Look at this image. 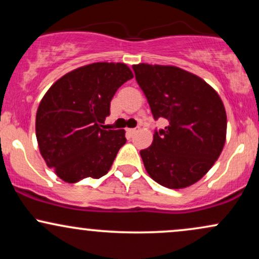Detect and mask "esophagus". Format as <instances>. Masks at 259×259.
I'll list each match as a JSON object with an SVG mask.
<instances>
[{
    "label": "esophagus",
    "instance_id": "1",
    "mask_svg": "<svg viewBox=\"0 0 259 259\" xmlns=\"http://www.w3.org/2000/svg\"><path fill=\"white\" fill-rule=\"evenodd\" d=\"M136 130H138V129H126V133L129 134L130 136H132L133 134H135V133H136Z\"/></svg>",
    "mask_w": 259,
    "mask_h": 259
}]
</instances>
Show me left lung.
Segmentation results:
<instances>
[{
    "label": "left lung",
    "mask_w": 259,
    "mask_h": 259,
    "mask_svg": "<svg viewBox=\"0 0 259 259\" xmlns=\"http://www.w3.org/2000/svg\"><path fill=\"white\" fill-rule=\"evenodd\" d=\"M154 119L169 124L154 132L140 151L152 179L168 189H185L208 173L227 139V112L214 89L195 74L174 65L134 64Z\"/></svg>",
    "instance_id": "left-lung-1"
}]
</instances>
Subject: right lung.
Wrapping results in <instances>:
<instances>
[{
  "mask_svg": "<svg viewBox=\"0 0 259 259\" xmlns=\"http://www.w3.org/2000/svg\"><path fill=\"white\" fill-rule=\"evenodd\" d=\"M132 78L126 64L97 62L67 73L45 94L35 120L38 150L65 183L99 179L111 169L125 132L101 124L115 92Z\"/></svg>",
  "mask_w": 259,
  "mask_h": 259,
  "instance_id": "obj_1",
  "label": "right lung"
}]
</instances>
